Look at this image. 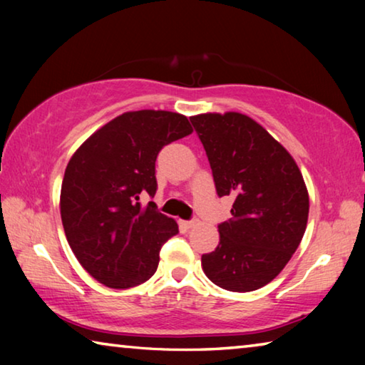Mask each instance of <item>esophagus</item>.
I'll return each mask as SVG.
<instances>
[{"label":"esophagus","mask_w":365,"mask_h":365,"mask_svg":"<svg viewBox=\"0 0 365 365\" xmlns=\"http://www.w3.org/2000/svg\"><path fill=\"white\" fill-rule=\"evenodd\" d=\"M196 224H197V220H187V222H183V225L187 227V228H193Z\"/></svg>","instance_id":"34e87169"}]
</instances>
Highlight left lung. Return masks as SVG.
<instances>
[{"instance_id":"1","label":"left lung","mask_w":365,"mask_h":365,"mask_svg":"<svg viewBox=\"0 0 365 365\" xmlns=\"http://www.w3.org/2000/svg\"><path fill=\"white\" fill-rule=\"evenodd\" d=\"M205 146L219 196H232L215 251L202 255L209 280L228 292L262 288L280 274L306 232L309 193L285 148L242 113L190 117Z\"/></svg>"}]
</instances>
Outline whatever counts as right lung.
I'll return each mask as SVG.
<instances>
[{"label":"right lung","instance_id":"right-lung-1","mask_svg":"<svg viewBox=\"0 0 365 365\" xmlns=\"http://www.w3.org/2000/svg\"><path fill=\"white\" fill-rule=\"evenodd\" d=\"M193 132L170 110H128L86 138L72 154L61 187L66 238L82 267L104 287H138L154 275L174 219L141 206L156 193L154 164L163 146Z\"/></svg>","mask_w":365,"mask_h":365}]
</instances>
